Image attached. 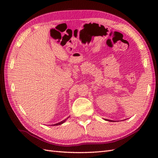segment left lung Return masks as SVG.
Segmentation results:
<instances>
[{"instance_id": "1", "label": "left lung", "mask_w": 158, "mask_h": 158, "mask_svg": "<svg viewBox=\"0 0 158 158\" xmlns=\"http://www.w3.org/2000/svg\"><path fill=\"white\" fill-rule=\"evenodd\" d=\"M106 120H107V121H109V122H111V121H110V120H109V119H106Z\"/></svg>"}]
</instances>
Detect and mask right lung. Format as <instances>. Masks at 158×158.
I'll list each match as a JSON object with an SVG mask.
<instances>
[{
    "label": "right lung",
    "mask_w": 158,
    "mask_h": 158,
    "mask_svg": "<svg viewBox=\"0 0 158 158\" xmlns=\"http://www.w3.org/2000/svg\"><path fill=\"white\" fill-rule=\"evenodd\" d=\"M69 117H67V119H69ZM67 119H65L64 120V121H62L61 122H59V123H56V124H53V126H58V125H60V124H62V123H64L65 122H66V120Z\"/></svg>",
    "instance_id": "add662e5"
}]
</instances>
